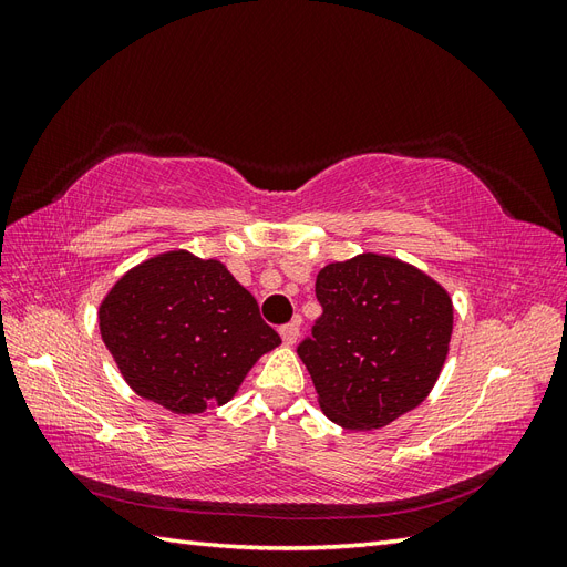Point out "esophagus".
<instances>
[{
	"label": "esophagus",
	"instance_id": "34e87169",
	"mask_svg": "<svg viewBox=\"0 0 567 567\" xmlns=\"http://www.w3.org/2000/svg\"><path fill=\"white\" fill-rule=\"evenodd\" d=\"M281 338H284V346H296L298 342V338H300V326L298 323H286V326H281Z\"/></svg>",
	"mask_w": 567,
	"mask_h": 567
}]
</instances>
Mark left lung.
Masks as SVG:
<instances>
[{"mask_svg": "<svg viewBox=\"0 0 567 567\" xmlns=\"http://www.w3.org/2000/svg\"><path fill=\"white\" fill-rule=\"evenodd\" d=\"M323 315L298 348L326 419L375 431L416 409L450 352L447 288L392 255L362 252L317 274Z\"/></svg>", "mask_w": 567, "mask_h": 567, "instance_id": "obj_1", "label": "left lung"}]
</instances>
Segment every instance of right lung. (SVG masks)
<instances>
[{
	"label": "right lung",
	"mask_w": 567,
	"mask_h": 567,
	"mask_svg": "<svg viewBox=\"0 0 567 567\" xmlns=\"http://www.w3.org/2000/svg\"><path fill=\"white\" fill-rule=\"evenodd\" d=\"M125 383L179 416L227 404L279 333L227 265L175 248L134 265L99 305Z\"/></svg>",
	"instance_id": "obj_1"
}]
</instances>
